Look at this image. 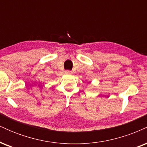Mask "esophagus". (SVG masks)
<instances>
[{
	"mask_svg": "<svg viewBox=\"0 0 147 147\" xmlns=\"http://www.w3.org/2000/svg\"><path fill=\"white\" fill-rule=\"evenodd\" d=\"M65 73L67 74V75H71V74L72 73V72L70 71V70H65Z\"/></svg>",
	"mask_w": 147,
	"mask_h": 147,
	"instance_id": "esophagus-1",
	"label": "esophagus"
}]
</instances>
